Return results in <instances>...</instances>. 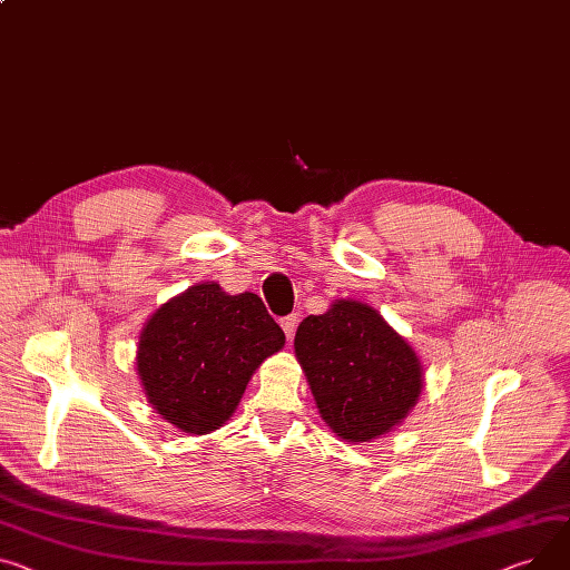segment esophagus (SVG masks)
<instances>
[{
    "instance_id": "obj_1",
    "label": "esophagus",
    "mask_w": 570,
    "mask_h": 570,
    "mask_svg": "<svg viewBox=\"0 0 570 570\" xmlns=\"http://www.w3.org/2000/svg\"><path fill=\"white\" fill-rule=\"evenodd\" d=\"M279 325H282V330H284L286 338H293L295 327H297V318H295V316H286V318H282V321H279Z\"/></svg>"
}]
</instances>
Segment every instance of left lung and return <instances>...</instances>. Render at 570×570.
I'll list each match as a JSON object with an SVG mask.
<instances>
[{
  "label": "left lung",
  "instance_id": "8db88e82",
  "mask_svg": "<svg viewBox=\"0 0 570 570\" xmlns=\"http://www.w3.org/2000/svg\"><path fill=\"white\" fill-rule=\"evenodd\" d=\"M293 346L321 416L344 442L387 435L422 396L420 357L366 302L334 299L297 325Z\"/></svg>",
  "mask_w": 570,
  "mask_h": 570
}]
</instances>
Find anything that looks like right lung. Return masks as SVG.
<instances>
[{
    "label": "right lung",
    "mask_w": 570,
    "mask_h": 570,
    "mask_svg": "<svg viewBox=\"0 0 570 570\" xmlns=\"http://www.w3.org/2000/svg\"><path fill=\"white\" fill-rule=\"evenodd\" d=\"M286 336L256 293L189 286L146 321L137 375L154 410L187 435H208L236 412L247 383Z\"/></svg>",
    "instance_id": "1"
}]
</instances>
